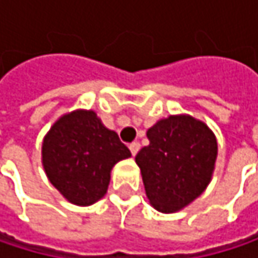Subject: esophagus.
I'll return each instance as SVG.
<instances>
[{
  "mask_svg": "<svg viewBox=\"0 0 258 258\" xmlns=\"http://www.w3.org/2000/svg\"><path fill=\"white\" fill-rule=\"evenodd\" d=\"M139 149H140V143H139V142H133V143L130 145V151H131L133 155H136V154L139 152Z\"/></svg>",
  "mask_w": 258,
  "mask_h": 258,
  "instance_id": "34e87169",
  "label": "esophagus"
}]
</instances>
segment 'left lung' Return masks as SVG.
Here are the masks:
<instances>
[{
	"label": "left lung",
	"mask_w": 258,
	"mask_h": 258,
	"mask_svg": "<svg viewBox=\"0 0 258 258\" xmlns=\"http://www.w3.org/2000/svg\"><path fill=\"white\" fill-rule=\"evenodd\" d=\"M149 145L136 155L151 205L176 212L197 199L211 182L217 139L202 121L169 116L148 130Z\"/></svg>",
	"instance_id": "8db88e82"
}]
</instances>
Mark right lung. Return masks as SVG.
Segmentation results:
<instances>
[{"instance_id":"right-lung-1","label":"right lung","mask_w":258,"mask_h":258,"mask_svg":"<svg viewBox=\"0 0 258 258\" xmlns=\"http://www.w3.org/2000/svg\"><path fill=\"white\" fill-rule=\"evenodd\" d=\"M41 155L50 183L69 202L88 206L106 194L112 167L131 152L95 112L76 110L49 130Z\"/></svg>"}]
</instances>
